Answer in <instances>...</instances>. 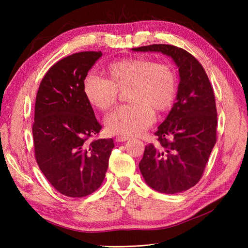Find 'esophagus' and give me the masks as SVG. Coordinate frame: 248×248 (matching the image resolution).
Masks as SVG:
<instances>
[{
    "label": "esophagus",
    "instance_id": "1",
    "mask_svg": "<svg viewBox=\"0 0 248 248\" xmlns=\"http://www.w3.org/2000/svg\"><path fill=\"white\" fill-rule=\"evenodd\" d=\"M129 139L128 136H117L116 137V141H125Z\"/></svg>",
    "mask_w": 248,
    "mask_h": 248
}]
</instances>
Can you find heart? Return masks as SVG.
<instances>
[{"label":"heart","mask_w":248,"mask_h":248,"mask_svg":"<svg viewBox=\"0 0 248 248\" xmlns=\"http://www.w3.org/2000/svg\"><path fill=\"white\" fill-rule=\"evenodd\" d=\"M109 78L93 71L87 73L82 91L92 107L107 111L115 106L119 91H127L130 103L120 107L106 119L110 133L140 134L152 124L154 112L169 109L177 93V77L166 63L142 57L118 60L108 67Z\"/></svg>","instance_id":"heart-1"}]
</instances>
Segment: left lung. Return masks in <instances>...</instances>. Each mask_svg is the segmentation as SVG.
<instances>
[{
	"mask_svg": "<svg viewBox=\"0 0 248 248\" xmlns=\"http://www.w3.org/2000/svg\"><path fill=\"white\" fill-rule=\"evenodd\" d=\"M134 51H159L179 67L177 102L154 133L156 146H146L139 167L146 183L163 193L191 188L204 174L216 142L217 110L204 67L188 51L170 44H152Z\"/></svg>",
	"mask_w": 248,
	"mask_h": 248,
	"instance_id": "8db88e82",
	"label": "left lung"
}]
</instances>
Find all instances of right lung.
<instances>
[{"instance_id":"1","label":"right lung","mask_w":248,"mask_h":248,"mask_svg":"<svg viewBox=\"0 0 248 248\" xmlns=\"http://www.w3.org/2000/svg\"><path fill=\"white\" fill-rule=\"evenodd\" d=\"M101 51L63 58L43 77L37 92L32 127L37 164L55 189L82 198L98 189L115 144L98 136L101 125L82 91L88 71Z\"/></svg>"}]
</instances>
